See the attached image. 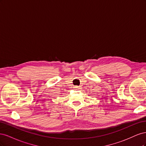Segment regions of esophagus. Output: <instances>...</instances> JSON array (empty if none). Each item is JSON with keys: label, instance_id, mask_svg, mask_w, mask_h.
I'll list each match as a JSON object with an SVG mask.
<instances>
[{"label": "esophagus", "instance_id": "esophagus-1", "mask_svg": "<svg viewBox=\"0 0 146 146\" xmlns=\"http://www.w3.org/2000/svg\"><path fill=\"white\" fill-rule=\"evenodd\" d=\"M74 89H76V90H79V89H80V87L78 86H75L74 87Z\"/></svg>", "mask_w": 146, "mask_h": 146}]
</instances>
